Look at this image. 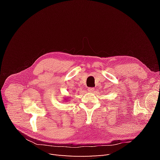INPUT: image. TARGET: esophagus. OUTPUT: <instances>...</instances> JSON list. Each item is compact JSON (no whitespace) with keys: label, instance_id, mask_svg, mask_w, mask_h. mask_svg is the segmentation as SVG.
<instances>
[{"label":"esophagus","instance_id":"obj_1","mask_svg":"<svg viewBox=\"0 0 160 160\" xmlns=\"http://www.w3.org/2000/svg\"><path fill=\"white\" fill-rule=\"evenodd\" d=\"M94 90H95V89H94L93 88H89L88 89V91L89 92H93Z\"/></svg>","mask_w":160,"mask_h":160}]
</instances>
